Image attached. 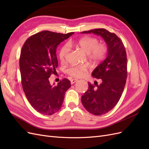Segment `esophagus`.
<instances>
[{"label": "esophagus", "instance_id": "obj_1", "mask_svg": "<svg viewBox=\"0 0 149 149\" xmlns=\"http://www.w3.org/2000/svg\"><path fill=\"white\" fill-rule=\"evenodd\" d=\"M77 81H78V79H71V84H73L75 82Z\"/></svg>", "mask_w": 149, "mask_h": 149}]
</instances>
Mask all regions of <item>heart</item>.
<instances>
[{
  "mask_svg": "<svg viewBox=\"0 0 149 149\" xmlns=\"http://www.w3.org/2000/svg\"><path fill=\"white\" fill-rule=\"evenodd\" d=\"M70 46H74L76 48L81 49L84 53L88 54V57L90 60L94 62H100L104 60L106 56L107 48L105 45L99 43L98 40L91 37H84L73 43L70 42ZM69 52V48L64 45L59 53V58L61 62L66 60L67 54ZM88 68L86 65L73 66L69 68L66 72L70 76L74 78H81L84 76L88 72Z\"/></svg>",
  "mask_w": 149,
  "mask_h": 149,
  "instance_id": "1",
  "label": "heart"
}]
</instances>
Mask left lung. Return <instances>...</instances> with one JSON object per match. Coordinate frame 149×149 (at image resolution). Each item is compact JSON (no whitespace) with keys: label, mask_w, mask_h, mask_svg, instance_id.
I'll return each instance as SVG.
<instances>
[{"label":"left lung","mask_w":149,"mask_h":149,"mask_svg":"<svg viewBox=\"0 0 149 149\" xmlns=\"http://www.w3.org/2000/svg\"><path fill=\"white\" fill-rule=\"evenodd\" d=\"M82 33L100 35L107 45V55L92 73L101 83L95 88L88 83V89L81 97L83 105L90 113L101 116L107 113L118 104L123 93L127 79V55L122 40L104 29L82 31ZM97 83V82H96Z\"/></svg>","instance_id":"8db88e82"}]
</instances>
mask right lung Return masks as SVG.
Instances as JSON below:
<instances>
[{
  "instance_id": "add662e5",
  "label": "right lung",
  "mask_w": 149,
  "mask_h": 149,
  "mask_svg": "<svg viewBox=\"0 0 149 149\" xmlns=\"http://www.w3.org/2000/svg\"><path fill=\"white\" fill-rule=\"evenodd\" d=\"M73 33L42 31L31 35L22 48L19 65L22 88L31 106L43 115H52L61 109L65 93L71 86L68 79L54 86L48 78L57 73L58 45Z\"/></svg>"
}]
</instances>
